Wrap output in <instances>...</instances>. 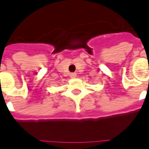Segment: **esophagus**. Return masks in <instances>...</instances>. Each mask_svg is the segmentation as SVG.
Returning <instances> with one entry per match:
<instances>
[{
	"mask_svg": "<svg viewBox=\"0 0 149 149\" xmlns=\"http://www.w3.org/2000/svg\"><path fill=\"white\" fill-rule=\"evenodd\" d=\"M70 75V78H75L76 77V73H71Z\"/></svg>",
	"mask_w": 149,
	"mask_h": 149,
	"instance_id": "obj_1",
	"label": "esophagus"
}]
</instances>
